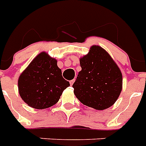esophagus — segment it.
Instances as JSON below:
<instances>
[{
    "instance_id": "obj_1",
    "label": "esophagus",
    "mask_w": 146,
    "mask_h": 146,
    "mask_svg": "<svg viewBox=\"0 0 146 146\" xmlns=\"http://www.w3.org/2000/svg\"><path fill=\"white\" fill-rule=\"evenodd\" d=\"M75 82V80H74V79H73V80H70V86H72V85L73 84V82Z\"/></svg>"
}]
</instances>
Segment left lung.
I'll use <instances>...</instances> for the list:
<instances>
[{
  "instance_id": "left-lung-1",
  "label": "left lung",
  "mask_w": 146,
  "mask_h": 146,
  "mask_svg": "<svg viewBox=\"0 0 146 146\" xmlns=\"http://www.w3.org/2000/svg\"><path fill=\"white\" fill-rule=\"evenodd\" d=\"M81 71L73 83L80 102L96 110L114 104L122 90V74L111 56L99 46H92L80 59Z\"/></svg>"
}]
</instances>
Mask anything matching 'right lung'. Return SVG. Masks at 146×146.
Listing matches in <instances>:
<instances>
[{"instance_id": "add662e5", "label": "right lung", "mask_w": 146, "mask_h": 146, "mask_svg": "<svg viewBox=\"0 0 146 146\" xmlns=\"http://www.w3.org/2000/svg\"><path fill=\"white\" fill-rule=\"evenodd\" d=\"M70 82L62 76L57 60L46 53L38 55L18 80L20 97L29 106L44 109L57 103Z\"/></svg>"}]
</instances>
